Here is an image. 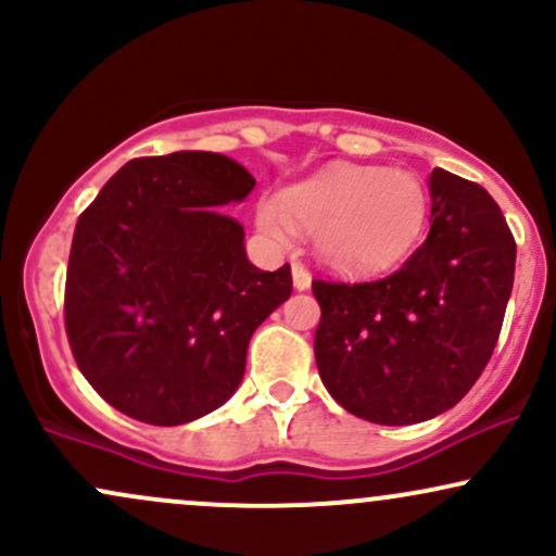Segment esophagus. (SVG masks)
Returning a JSON list of instances; mask_svg holds the SVG:
<instances>
[{
	"label": "esophagus",
	"mask_w": 556,
	"mask_h": 556,
	"mask_svg": "<svg viewBox=\"0 0 556 556\" xmlns=\"http://www.w3.org/2000/svg\"><path fill=\"white\" fill-rule=\"evenodd\" d=\"M292 285H295V290H308L311 287V274L303 264H292Z\"/></svg>",
	"instance_id": "34e87169"
}]
</instances>
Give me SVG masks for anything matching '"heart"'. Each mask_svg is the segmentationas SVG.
<instances>
[{
  "mask_svg": "<svg viewBox=\"0 0 556 556\" xmlns=\"http://www.w3.org/2000/svg\"><path fill=\"white\" fill-rule=\"evenodd\" d=\"M429 198L418 177L381 167H334L258 206V225L277 242L314 235L331 269L366 271L394 264L424 232Z\"/></svg>",
  "mask_w": 556,
  "mask_h": 556,
  "instance_id": "heart-1",
  "label": "heart"
}]
</instances>
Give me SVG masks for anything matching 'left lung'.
Returning a JSON list of instances; mask_svg holds the SVG:
<instances>
[{
	"instance_id": "left-lung-1",
	"label": "left lung",
	"mask_w": 556,
	"mask_h": 556,
	"mask_svg": "<svg viewBox=\"0 0 556 556\" xmlns=\"http://www.w3.org/2000/svg\"><path fill=\"white\" fill-rule=\"evenodd\" d=\"M431 229L400 269L314 279V353L348 413L381 426L429 420L460 402L500 340L515 238L481 185L431 172Z\"/></svg>"
}]
</instances>
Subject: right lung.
Returning a JSON list of instances; mask_svg holds the SVG:
<instances>
[{
    "label": "right lung",
    "mask_w": 556,
    "mask_h": 556,
    "mask_svg": "<svg viewBox=\"0 0 556 556\" xmlns=\"http://www.w3.org/2000/svg\"><path fill=\"white\" fill-rule=\"evenodd\" d=\"M253 175L212 151L127 162L80 214L65 329L88 384L125 416L180 426L232 397L253 331L292 292L222 214Z\"/></svg>",
    "instance_id": "1"
}]
</instances>
